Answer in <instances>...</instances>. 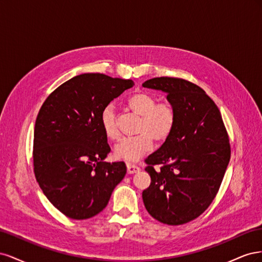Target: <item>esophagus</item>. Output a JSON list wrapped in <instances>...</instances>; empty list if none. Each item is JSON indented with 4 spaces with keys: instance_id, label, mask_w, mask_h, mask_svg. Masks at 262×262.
<instances>
[{
    "instance_id": "1",
    "label": "esophagus",
    "mask_w": 262,
    "mask_h": 262,
    "mask_svg": "<svg viewBox=\"0 0 262 262\" xmlns=\"http://www.w3.org/2000/svg\"><path fill=\"white\" fill-rule=\"evenodd\" d=\"M126 170H128V173H134V172H138L140 170V167H138L137 165H133V164H126Z\"/></svg>"
}]
</instances>
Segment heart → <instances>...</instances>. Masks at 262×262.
Instances as JSON below:
<instances>
[{
	"label": "heart",
	"mask_w": 262,
	"mask_h": 262,
	"mask_svg": "<svg viewBox=\"0 0 262 262\" xmlns=\"http://www.w3.org/2000/svg\"><path fill=\"white\" fill-rule=\"evenodd\" d=\"M128 106L134 113L142 116L138 132L139 136L122 139L115 147V157L125 162H138L156 143H163L175 129L177 115L169 102H157L153 95L140 92L128 99ZM100 125L105 136L110 140H117L119 132L116 110L109 104L100 113Z\"/></svg>",
	"instance_id": "1"
}]
</instances>
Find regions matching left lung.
Listing matches in <instances>:
<instances>
[{"label":"left lung","mask_w":262,"mask_h":262,"mask_svg":"<svg viewBox=\"0 0 262 262\" xmlns=\"http://www.w3.org/2000/svg\"><path fill=\"white\" fill-rule=\"evenodd\" d=\"M143 87L167 93L177 120L170 137L145 160L150 185L142 198L161 223L186 224L200 216L219 191L231 158L228 134L217 106L198 85L162 76Z\"/></svg>","instance_id":"1"}]
</instances>
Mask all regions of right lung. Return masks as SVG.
<instances>
[{
    "instance_id": "right-lung-1",
    "label": "right lung",
    "mask_w": 262,
    "mask_h": 262,
    "mask_svg": "<svg viewBox=\"0 0 262 262\" xmlns=\"http://www.w3.org/2000/svg\"><path fill=\"white\" fill-rule=\"evenodd\" d=\"M134 85L105 74L74 76L55 89L39 110L34 134V172L48 200L66 216L86 220L106 208L125 176L100 125L102 108Z\"/></svg>"
}]
</instances>
